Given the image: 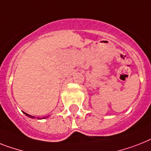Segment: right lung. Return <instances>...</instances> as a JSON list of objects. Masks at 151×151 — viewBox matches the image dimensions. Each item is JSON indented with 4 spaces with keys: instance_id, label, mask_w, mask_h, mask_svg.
I'll use <instances>...</instances> for the list:
<instances>
[{
    "instance_id": "obj_1",
    "label": "right lung",
    "mask_w": 151,
    "mask_h": 151,
    "mask_svg": "<svg viewBox=\"0 0 151 151\" xmlns=\"http://www.w3.org/2000/svg\"><path fill=\"white\" fill-rule=\"evenodd\" d=\"M23 113L24 114V115H25V116H29V118H32V119H34V118H35V116H31V115H29V114L28 113H25V112H24V111H23ZM48 117V116H47ZM44 118H46V117H44ZM44 118H42V119H44ZM38 119H41L42 118H37Z\"/></svg>"
}]
</instances>
